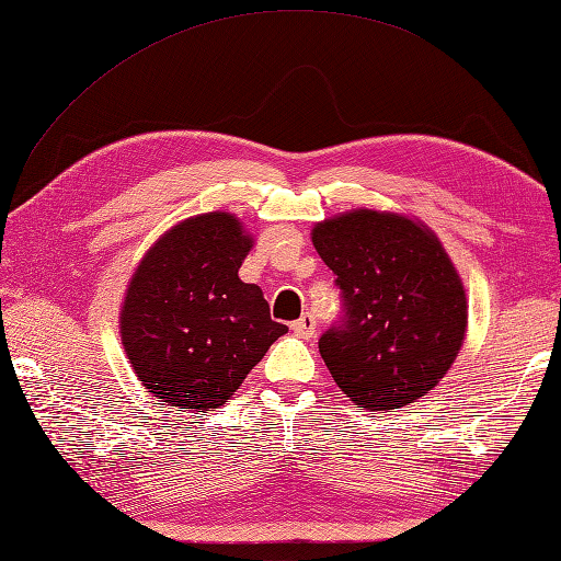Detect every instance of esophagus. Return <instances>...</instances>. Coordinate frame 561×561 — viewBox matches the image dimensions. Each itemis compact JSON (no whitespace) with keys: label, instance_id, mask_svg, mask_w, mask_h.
Returning a JSON list of instances; mask_svg holds the SVG:
<instances>
[{"label":"esophagus","instance_id":"34e87169","mask_svg":"<svg viewBox=\"0 0 561 561\" xmlns=\"http://www.w3.org/2000/svg\"><path fill=\"white\" fill-rule=\"evenodd\" d=\"M293 331L302 337H313V333H317V319L311 313H302L297 321H293Z\"/></svg>","mask_w":561,"mask_h":561}]
</instances>
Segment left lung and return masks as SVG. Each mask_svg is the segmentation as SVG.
Here are the masks:
<instances>
[{
	"instance_id": "obj_1",
	"label": "left lung",
	"mask_w": 561,
	"mask_h": 561,
	"mask_svg": "<svg viewBox=\"0 0 561 561\" xmlns=\"http://www.w3.org/2000/svg\"><path fill=\"white\" fill-rule=\"evenodd\" d=\"M311 240L343 302L319 337L337 388L388 412L438 386L467 331V295L438 238L407 216L359 209L319 224Z\"/></svg>"
}]
</instances>
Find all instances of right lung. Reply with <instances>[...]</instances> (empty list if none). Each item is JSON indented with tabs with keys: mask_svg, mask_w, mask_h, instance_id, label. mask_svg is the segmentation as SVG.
Returning <instances> with one entry per match:
<instances>
[{
	"mask_svg": "<svg viewBox=\"0 0 561 561\" xmlns=\"http://www.w3.org/2000/svg\"><path fill=\"white\" fill-rule=\"evenodd\" d=\"M250 248L236 216L211 211L171 228L135 271L121 337L159 402L211 412L288 333L259 285L238 276Z\"/></svg>",
	"mask_w": 561,
	"mask_h": 561,
	"instance_id": "1",
	"label": "right lung"
}]
</instances>
